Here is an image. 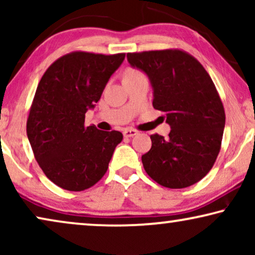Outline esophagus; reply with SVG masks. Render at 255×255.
I'll list each match as a JSON object with an SVG mask.
<instances>
[{"mask_svg":"<svg viewBox=\"0 0 255 255\" xmlns=\"http://www.w3.org/2000/svg\"><path fill=\"white\" fill-rule=\"evenodd\" d=\"M137 133H138V131L134 130V128H125V130L123 131L124 137H128V138L133 137V135H135Z\"/></svg>","mask_w":255,"mask_h":255,"instance_id":"obj_1","label":"esophagus"}]
</instances>
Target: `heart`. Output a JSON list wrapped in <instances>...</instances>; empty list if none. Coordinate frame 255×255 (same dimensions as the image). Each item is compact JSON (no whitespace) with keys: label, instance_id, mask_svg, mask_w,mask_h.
Instances as JSON below:
<instances>
[{"label":"heart","instance_id":"obj_1","mask_svg":"<svg viewBox=\"0 0 255 255\" xmlns=\"http://www.w3.org/2000/svg\"><path fill=\"white\" fill-rule=\"evenodd\" d=\"M137 74H140V72L137 71V69H134V68H128L127 73H125V75H137Z\"/></svg>","mask_w":255,"mask_h":255}]
</instances>
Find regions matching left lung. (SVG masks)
I'll list each match as a JSON object with an SVG mask.
<instances>
[{
  "instance_id": "8db88e82",
  "label": "left lung",
  "mask_w": 255,
  "mask_h": 255,
  "mask_svg": "<svg viewBox=\"0 0 255 255\" xmlns=\"http://www.w3.org/2000/svg\"><path fill=\"white\" fill-rule=\"evenodd\" d=\"M131 66L148 75L153 108L165 114L168 137L151 135L141 156L148 176L160 186L181 189L203 179L221 151L225 111L201 62L179 48L128 53Z\"/></svg>"
}]
</instances>
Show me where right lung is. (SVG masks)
<instances>
[{"label": "right lung", "mask_w": 255, "mask_h": 255, "mask_svg": "<svg viewBox=\"0 0 255 255\" xmlns=\"http://www.w3.org/2000/svg\"><path fill=\"white\" fill-rule=\"evenodd\" d=\"M124 58L125 53L71 52L57 59L38 83L27 138L45 175L62 189L82 191L99 182L123 139L120 131L86 127L85 116Z\"/></svg>", "instance_id": "obj_1"}]
</instances>
